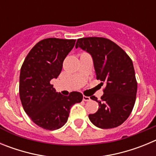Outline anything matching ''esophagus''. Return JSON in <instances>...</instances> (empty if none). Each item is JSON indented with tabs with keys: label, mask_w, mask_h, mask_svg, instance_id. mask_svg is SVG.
I'll use <instances>...</instances> for the list:
<instances>
[{
	"label": "esophagus",
	"mask_w": 156,
	"mask_h": 156,
	"mask_svg": "<svg viewBox=\"0 0 156 156\" xmlns=\"http://www.w3.org/2000/svg\"><path fill=\"white\" fill-rule=\"evenodd\" d=\"M90 97H87V96H83V101H90Z\"/></svg>",
	"instance_id": "obj_1"
}]
</instances>
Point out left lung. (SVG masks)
Masks as SVG:
<instances>
[{"mask_svg": "<svg viewBox=\"0 0 156 156\" xmlns=\"http://www.w3.org/2000/svg\"><path fill=\"white\" fill-rule=\"evenodd\" d=\"M77 48L91 55L97 79L106 83L101 100L90 97L99 105L95 113L88 115L90 122L101 129L119 126L130 115L136 100L137 83L132 60L120 47L104 37L80 38Z\"/></svg>", "mask_w": 156, "mask_h": 156, "instance_id": "left-lung-1", "label": "left lung"}]
</instances>
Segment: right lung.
Listing matches in <instances>:
<instances>
[{"mask_svg":"<svg viewBox=\"0 0 156 156\" xmlns=\"http://www.w3.org/2000/svg\"><path fill=\"white\" fill-rule=\"evenodd\" d=\"M76 40L47 38L38 42L26 57L19 76V96L26 113L40 127L61 128L68 120L70 108L81 102L83 94L69 96L56 92L50 81L57 78Z\"/></svg>","mask_w":156,"mask_h":156,"instance_id":"1","label":"right lung"}]
</instances>
